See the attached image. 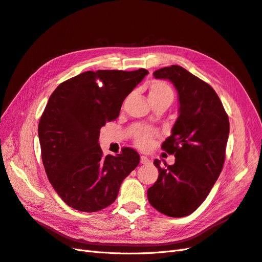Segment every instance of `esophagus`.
I'll return each instance as SVG.
<instances>
[{"instance_id": "34e87169", "label": "esophagus", "mask_w": 262, "mask_h": 262, "mask_svg": "<svg viewBox=\"0 0 262 262\" xmlns=\"http://www.w3.org/2000/svg\"><path fill=\"white\" fill-rule=\"evenodd\" d=\"M141 163H142V164H149L150 161H149V158H148L147 156L142 155V156H141Z\"/></svg>"}]
</instances>
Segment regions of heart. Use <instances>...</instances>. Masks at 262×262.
Returning <instances> with one entry per match:
<instances>
[{
  "instance_id": "obj_1",
  "label": "heart",
  "mask_w": 262,
  "mask_h": 262,
  "mask_svg": "<svg viewBox=\"0 0 262 262\" xmlns=\"http://www.w3.org/2000/svg\"><path fill=\"white\" fill-rule=\"evenodd\" d=\"M149 101L157 99H168L170 102L173 98V91L171 86L163 81H154L150 83L148 89ZM156 132L152 129H142L136 134L134 143L140 148H147L153 143Z\"/></svg>"
}]
</instances>
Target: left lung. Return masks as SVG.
I'll return each instance as SVG.
<instances>
[{"label":"left lung","instance_id":"obj_1","mask_svg":"<svg viewBox=\"0 0 262 262\" xmlns=\"http://www.w3.org/2000/svg\"><path fill=\"white\" fill-rule=\"evenodd\" d=\"M169 80L179 98V116L162 148L176 157L167 165L155 160L158 178L147 190L153 208L165 215L184 217L200 207L223 168L229 121L212 87L179 66L155 71Z\"/></svg>","mask_w":262,"mask_h":262}]
</instances>
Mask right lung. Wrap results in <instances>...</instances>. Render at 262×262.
I'll return each mask as SVG.
<instances>
[{
  "label": "right lung",
  "instance_id": "right-lung-1",
  "mask_svg": "<svg viewBox=\"0 0 262 262\" xmlns=\"http://www.w3.org/2000/svg\"><path fill=\"white\" fill-rule=\"evenodd\" d=\"M137 71H87L61 83L50 96L38 125L47 176L69 207L97 212L112 204L140 155L130 147L102 155L100 128L118 118L125 97L144 76Z\"/></svg>",
  "mask_w": 262,
  "mask_h": 262
}]
</instances>
